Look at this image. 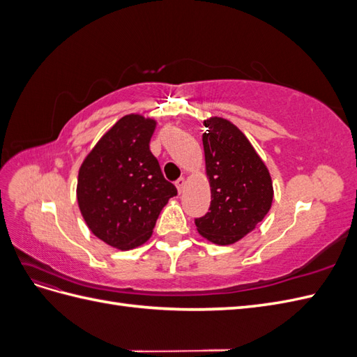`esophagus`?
<instances>
[{
    "label": "esophagus",
    "mask_w": 357,
    "mask_h": 357,
    "mask_svg": "<svg viewBox=\"0 0 357 357\" xmlns=\"http://www.w3.org/2000/svg\"><path fill=\"white\" fill-rule=\"evenodd\" d=\"M185 185H186V180H185V177H180V178L176 181V188H177L178 193H181V192H183V188H185Z\"/></svg>",
    "instance_id": "obj_1"
}]
</instances>
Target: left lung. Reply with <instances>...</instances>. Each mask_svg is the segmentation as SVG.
<instances>
[{"label":"left lung","instance_id":"obj_1","mask_svg":"<svg viewBox=\"0 0 357 357\" xmlns=\"http://www.w3.org/2000/svg\"><path fill=\"white\" fill-rule=\"evenodd\" d=\"M205 169L211 188L210 211L195 219L198 232L219 245L234 244L271 208L273 180L247 137L223 117L204 121Z\"/></svg>","mask_w":357,"mask_h":357}]
</instances>
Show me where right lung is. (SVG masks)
<instances>
[{
  "mask_svg": "<svg viewBox=\"0 0 357 357\" xmlns=\"http://www.w3.org/2000/svg\"><path fill=\"white\" fill-rule=\"evenodd\" d=\"M153 119L126 114L107 131L79 169L77 202L95 236L131 250L152 236L160 210L177 195L150 152Z\"/></svg>",
  "mask_w": 357,
  "mask_h": 357,
  "instance_id": "add662e5",
  "label": "right lung"
}]
</instances>
